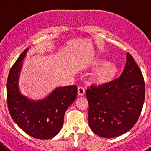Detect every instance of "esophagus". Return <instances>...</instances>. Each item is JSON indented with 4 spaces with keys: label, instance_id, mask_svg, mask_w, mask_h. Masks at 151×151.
<instances>
[{
    "label": "esophagus",
    "instance_id": "1",
    "mask_svg": "<svg viewBox=\"0 0 151 151\" xmlns=\"http://www.w3.org/2000/svg\"><path fill=\"white\" fill-rule=\"evenodd\" d=\"M85 94V89L83 87H79L78 88V95L83 96Z\"/></svg>",
    "mask_w": 151,
    "mask_h": 151
}]
</instances>
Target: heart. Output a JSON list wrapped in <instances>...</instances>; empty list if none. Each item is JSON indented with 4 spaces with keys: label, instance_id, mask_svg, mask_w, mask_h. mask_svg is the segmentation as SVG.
<instances>
[{
    "label": "heart",
    "instance_id": "heart-1",
    "mask_svg": "<svg viewBox=\"0 0 151 151\" xmlns=\"http://www.w3.org/2000/svg\"><path fill=\"white\" fill-rule=\"evenodd\" d=\"M93 66L97 69L94 74V82L98 85H104L113 82L119 73L118 66L109 63L103 58H97L93 61Z\"/></svg>",
    "mask_w": 151,
    "mask_h": 151
}]
</instances>
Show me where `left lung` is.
Here are the masks:
<instances>
[{
	"instance_id": "1",
	"label": "left lung",
	"mask_w": 151,
	"mask_h": 151,
	"mask_svg": "<svg viewBox=\"0 0 151 151\" xmlns=\"http://www.w3.org/2000/svg\"><path fill=\"white\" fill-rule=\"evenodd\" d=\"M145 86L138 66L129 53L120 77L87 89L88 124L96 134L111 138L125 134L138 121L143 107Z\"/></svg>"
}]
</instances>
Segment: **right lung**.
I'll list each match as a JSON object with an SVG mask.
<instances>
[{
  "label": "right lung",
  "mask_w": 151,
  "mask_h": 151,
  "mask_svg": "<svg viewBox=\"0 0 151 151\" xmlns=\"http://www.w3.org/2000/svg\"><path fill=\"white\" fill-rule=\"evenodd\" d=\"M29 49L21 54L8 75V109L13 121L25 132L35 138L50 139L62 129L65 113L76 98L77 87H57L40 100H32L22 94L19 87V78L22 60Z\"/></svg>",
  "instance_id": "obj_1"
}]
</instances>
